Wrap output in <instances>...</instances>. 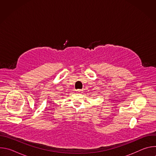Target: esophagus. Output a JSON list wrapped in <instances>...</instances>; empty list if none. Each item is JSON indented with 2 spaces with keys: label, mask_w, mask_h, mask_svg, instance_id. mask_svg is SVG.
I'll return each mask as SVG.
<instances>
[{
  "label": "esophagus",
  "mask_w": 156,
  "mask_h": 156,
  "mask_svg": "<svg viewBox=\"0 0 156 156\" xmlns=\"http://www.w3.org/2000/svg\"><path fill=\"white\" fill-rule=\"evenodd\" d=\"M76 91L77 92H78V93H81V92L83 91V90H76Z\"/></svg>",
  "instance_id": "obj_1"
}]
</instances>
